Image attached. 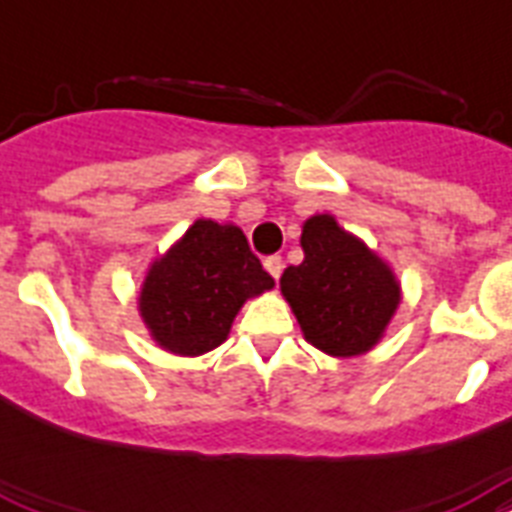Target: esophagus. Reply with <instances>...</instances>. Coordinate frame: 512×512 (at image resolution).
Wrapping results in <instances>:
<instances>
[{
	"instance_id": "obj_1",
	"label": "esophagus",
	"mask_w": 512,
	"mask_h": 512,
	"mask_svg": "<svg viewBox=\"0 0 512 512\" xmlns=\"http://www.w3.org/2000/svg\"><path fill=\"white\" fill-rule=\"evenodd\" d=\"M265 271L271 273L273 279H279L281 271H284V260H281L279 255H271V257H265Z\"/></svg>"
}]
</instances>
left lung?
<instances>
[{"label": "left lung", "instance_id": "left-lung-1", "mask_svg": "<svg viewBox=\"0 0 512 512\" xmlns=\"http://www.w3.org/2000/svg\"><path fill=\"white\" fill-rule=\"evenodd\" d=\"M303 263L281 273V295L303 337L335 358H353L377 345L401 305V281L366 241L313 215L303 223Z\"/></svg>", "mask_w": 512, "mask_h": 512}]
</instances>
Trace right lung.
I'll use <instances>...</instances> for the list:
<instances>
[{
    "label": "right lung",
    "instance_id": "1",
    "mask_svg": "<svg viewBox=\"0 0 512 512\" xmlns=\"http://www.w3.org/2000/svg\"><path fill=\"white\" fill-rule=\"evenodd\" d=\"M273 289L239 225L199 217L148 265L138 313L151 340L175 356H201L228 340L241 305Z\"/></svg>",
    "mask_w": 512,
    "mask_h": 512
}]
</instances>
